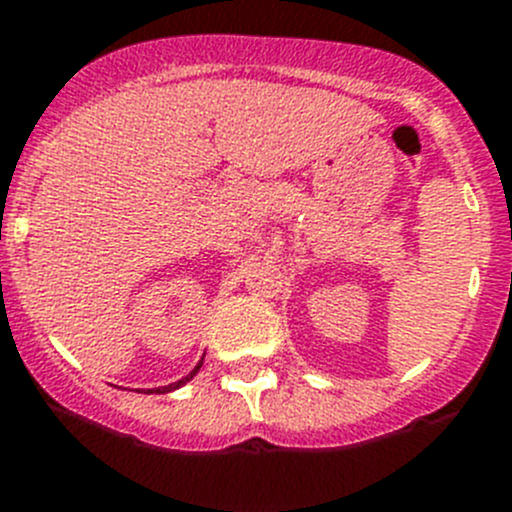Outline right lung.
Wrapping results in <instances>:
<instances>
[{"mask_svg":"<svg viewBox=\"0 0 512 512\" xmlns=\"http://www.w3.org/2000/svg\"><path fill=\"white\" fill-rule=\"evenodd\" d=\"M202 364H204V358L202 361H199L197 366H194V369L189 371V374L184 376V379H179V381H174V384H169V386H159V389H148V391H143V394H169V391H174V389H179V386H184L186 381H191L194 379V376H197V371L202 369Z\"/></svg>","mask_w":512,"mask_h":512,"instance_id":"right-lung-1","label":"right lung"}]
</instances>
